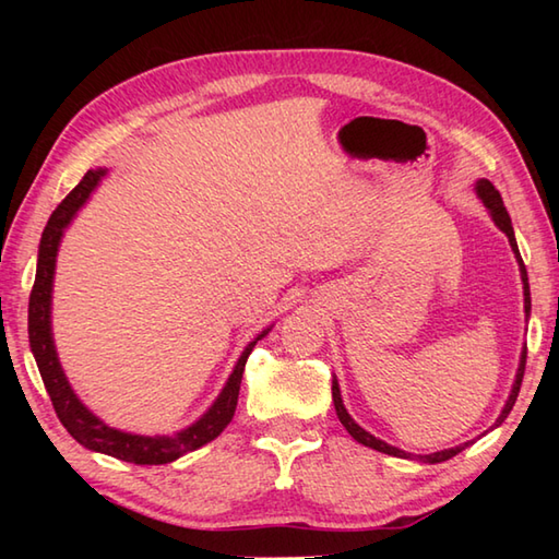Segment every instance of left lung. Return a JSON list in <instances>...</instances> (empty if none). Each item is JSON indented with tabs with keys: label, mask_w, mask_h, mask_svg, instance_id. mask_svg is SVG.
Returning a JSON list of instances; mask_svg holds the SVG:
<instances>
[{
	"label": "left lung",
	"mask_w": 559,
	"mask_h": 559,
	"mask_svg": "<svg viewBox=\"0 0 559 559\" xmlns=\"http://www.w3.org/2000/svg\"><path fill=\"white\" fill-rule=\"evenodd\" d=\"M476 194L483 199L485 209L490 211V216H492V221H495L497 228H500V230H502V233L509 237V245H512V252H514V257H516V261H519L521 281H524V310H526V317H528V312H531L528 273H526L524 261H521V254H519L516 237H514V228H512V218H509V213H507V209H504V201H502L500 192H497L495 185H492L490 180H478V182H476ZM524 370H526V348L521 350V360H519V370H516V379H514L512 394H509V399H507V403H504V408H502V413H500V418H497V425H502V423H504V418H507V415H509V411L514 408L516 396H519V389H521V379H524ZM331 396H334V406H336V415H338L341 425L346 427L348 435L355 439V442H360V444H365V447H370V449L382 451V454H389V456H399V459H413V454H406V451H403V449H396V447H391V444L382 442V439H377L374 435H370V432H367V430H362V427H360L358 423H355V420L350 418L348 411H346V406H343L341 389H338V382H336V379H334V384H331ZM466 444H468V442H466ZM466 444L454 447V449H444V451H435V454H425V456H415V459L423 461V463H442V461H447V459H451V456H456L459 451L466 449Z\"/></svg>",
	"instance_id": "left-lung-1"
}]
</instances>
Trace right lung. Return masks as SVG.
Returning <instances> with one entry per match:
<instances>
[{
	"instance_id": "right-lung-1",
	"label": "right lung",
	"mask_w": 559,
	"mask_h": 559,
	"mask_svg": "<svg viewBox=\"0 0 559 559\" xmlns=\"http://www.w3.org/2000/svg\"><path fill=\"white\" fill-rule=\"evenodd\" d=\"M105 175H108L105 168L88 170L83 175V180L62 199V204L52 211L50 221L45 225L40 247H38V271H35V283L28 300V341H31L33 358L38 362L43 384L47 389V394H50L57 418L81 447H86L91 451H100V454H108L120 461L136 463V466H158V463H170L175 459L189 454V451L209 444L211 439H216L225 427H228V423L235 415L237 396H240L245 362L249 358V353H252V348L257 346V341L264 338L271 329L261 331V334L242 350L240 360H237L233 374L228 377V382H225L218 399L213 401V406L182 432L153 435V437L122 432V430H115V427H108L86 406H83L79 396L74 394V389L69 386L55 350L52 324H50L52 278H55V264H57V249H59V242H62L64 228L71 223V218L76 216V211L86 204L91 192L98 187V182Z\"/></svg>"
}]
</instances>
